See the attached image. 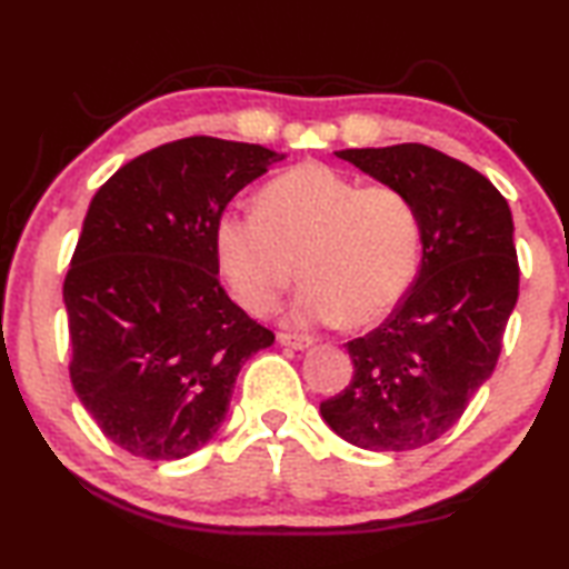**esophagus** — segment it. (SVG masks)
I'll return each instance as SVG.
<instances>
[{
	"label": "esophagus",
	"instance_id": "esophagus-1",
	"mask_svg": "<svg viewBox=\"0 0 569 569\" xmlns=\"http://www.w3.org/2000/svg\"><path fill=\"white\" fill-rule=\"evenodd\" d=\"M278 343H283V346H291V349H298V351H303V349H308V346L313 343V339L311 336H301V333H278Z\"/></svg>",
	"mask_w": 569,
	"mask_h": 569
}]
</instances>
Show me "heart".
<instances>
[{"mask_svg":"<svg viewBox=\"0 0 569 569\" xmlns=\"http://www.w3.org/2000/svg\"><path fill=\"white\" fill-rule=\"evenodd\" d=\"M421 223L397 186H363L323 162H301L258 192L256 210L218 220V261L250 311L268 313L306 278L298 323L369 326L417 276Z\"/></svg>","mask_w":569,"mask_h":569,"instance_id":"1","label":"heart"}]
</instances>
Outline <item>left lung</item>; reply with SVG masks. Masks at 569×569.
I'll return each instance as SVG.
<instances>
[{
	"label": "left lung",
	"instance_id": "obj_1",
	"mask_svg": "<svg viewBox=\"0 0 569 569\" xmlns=\"http://www.w3.org/2000/svg\"><path fill=\"white\" fill-rule=\"evenodd\" d=\"M336 156L411 198L421 268L389 319L346 343L353 379L321 417L361 449H417L447 435L492 377L519 296L512 210L481 172L419 142Z\"/></svg>",
	"mask_w": 569,
	"mask_h": 569
}]
</instances>
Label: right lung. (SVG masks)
I'll list each match as a JSON object with an SVG mask.
<instances>
[{
	"label": "right lung",
	"mask_w": 569,
	"mask_h": 569,
	"mask_svg": "<svg viewBox=\"0 0 569 569\" xmlns=\"http://www.w3.org/2000/svg\"><path fill=\"white\" fill-rule=\"evenodd\" d=\"M283 158L196 134L142 152L94 192L62 288L70 379L130 455L206 447L240 366L273 343L220 286L216 228L236 192Z\"/></svg>",
	"instance_id": "add662e5"
}]
</instances>
